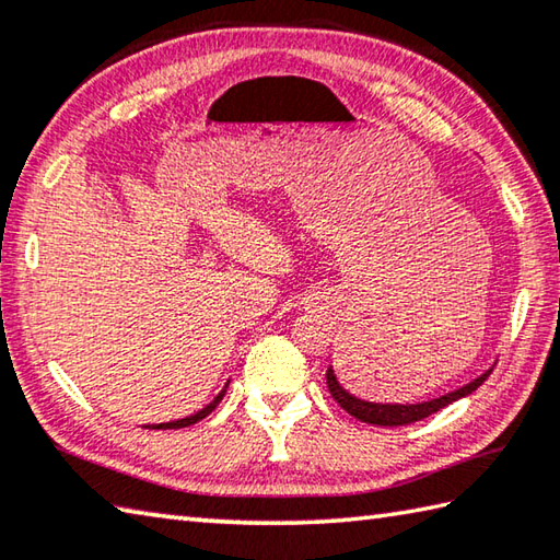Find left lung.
<instances>
[{"label": "left lung", "instance_id": "8db88e82", "mask_svg": "<svg viewBox=\"0 0 560 560\" xmlns=\"http://www.w3.org/2000/svg\"><path fill=\"white\" fill-rule=\"evenodd\" d=\"M492 371L482 373L480 377L472 380L466 387H458L456 393H448L439 399H431V402H421V405H377V402H365V399H358L351 393H346V389L339 385V380H336L334 371L329 368L326 371V385H329V393L331 397L339 402L348 415L365 421V424H377V427H402V424H415V421L427 419L431 415H436L439 409L448 407L451 402H456V399L466 397L470 393H476V389L488 380Z\"/></svg>", "mask_w": 560, "mask_h": 560}]
</instances>
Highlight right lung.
I'll return each mask as SVG.
<instances>
[{
  "instance_id": "obj_1",
  "label": "right lung",
  "mask_w": 560,
  "mask_h": 560,
  "mask_svg": "<svg viewBox=\"0 0 560 560\" xmlns=\"http://www.w3.org/2000/svg\"><path fill=\"white\" fill-rule=\"evenodd\" d=\"M224 395H226V389H221V393L212 399V402H209L205 409H199L197 415L185 417V419H177V421H167V424H155L153 429H183V427H192V424H197L199 419H205L207 415H212V411L217 409V405L221 402V399H224Z\"/></svg>"
}]
</instances>
